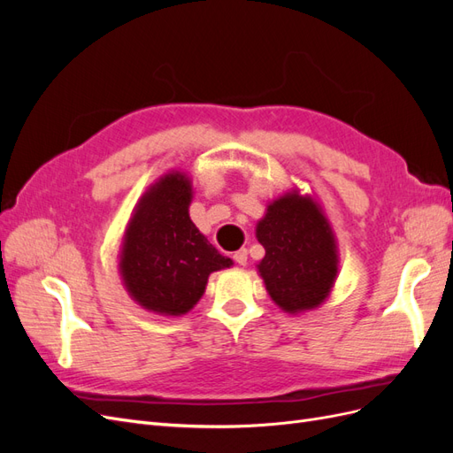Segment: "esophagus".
Here are the masks:
<instances>
[{
  "label": "esophagus",
  "instance_id": "34e87169",
  "mask_svg": "<svg viewBox=\"0 0 453 453\" xmlns=\"http://www.w3.org/2000/svg\"><path fill=\"white\" fill-rule=\"evenodd\" d=\"M232 258L236 260V265L245 266V265H248V251H245V250H240V251H236L234 255H232Z\"/></svg>",
  "mask_w": 453,
  "mask_h": 453
}]
</instances>
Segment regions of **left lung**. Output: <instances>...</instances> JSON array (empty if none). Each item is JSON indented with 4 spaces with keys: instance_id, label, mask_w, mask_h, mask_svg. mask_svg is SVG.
Masks as SVG:
<instances>
[{
    "instance_id": "1",
    "label": "left lung",
    "mask_w": 453,
    "mask_h": 453,
    "mask_svg": "<svg viewBox=\"0 0 453 453\" xmlns=\"http://www.w3.org/2000/svg\"><path fill=\"white\" fill-rule=\"evenodd\" d=\"M255 236L265 248L257 265L266 291L291 315L319 308L338 278V243L321 203L298 188L266 205Z\"/></svg>"
}]
</instances>
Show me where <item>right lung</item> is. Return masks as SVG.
I'll list each match as a JSON object with an SVG mask.
<instances>
[{
	"label": "right lung",
	"mask_w": 453,
	"mask_h": 453,
	"mask_svg": "<svg viewBox=\"0 0 453 453\" xmlns=\"http://www.w3.org/2000/svg\"><path fill=\"white\" fill-rule=\"evenodd\" d=\"M193 181L172 170L149 185L122 236L119 273L143 310L180 318L202 298L210 273L232 266L190 221Z\"/></svg>",
	"instance_id": "obj_1"
}]
</instances>
